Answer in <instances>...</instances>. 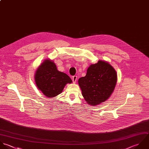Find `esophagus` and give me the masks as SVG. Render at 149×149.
Returning a JSON list of instances; mask_svg holds the SVG:
<instances>
[{
  "label": "esophagus",
  "instance_id": "esophagus-1",
  "mask_svg": "<svg viewBox=\"0 0 149 149\" xmlns=\"http://www.w3.org/2000/svg\"><path fill=\"white\" fill-rule=\"evenodd\" d=\"M72 79V81H73V82H74V83H75V82H76V81H77V76H76V75L73 76Z\"/></svg>",
  "mask_w": 149,
  "mask_h": 149
}]
</instances>
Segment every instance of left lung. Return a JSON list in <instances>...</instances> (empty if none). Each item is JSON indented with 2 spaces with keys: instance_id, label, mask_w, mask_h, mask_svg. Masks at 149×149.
<instances>
[{
  "instance_id": "obj_1",
  "label": "left lung",
  "mask_w": 149,
  "mask_h": 149,
  "mask_svg": "<svg viewBox=\"0 0 149 149\" xmlns=\"http://www.w3.org/2000/svg\"><path fill=\"white\" fill-rule=\"evenodd\" d=\"M117 81L115 69L108 62L99 60L88 68L85 77L78 79L82 96L91 106L106 102L113 93Z\"/></svg>"
}]
</instances>
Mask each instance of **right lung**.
Here are the masks:
<instances>
[{"label":"right lung","mask_w":149,"mask_h":149,"mask_svg":"<svg viewBox=\"0 0 149 149\" xmlns=\"http://www.w3.org/2000/svg\"><path fill=\"white\" fill-rule=\"evenodd\" d=\"M36 85L49 98L60 94L66 84L72 82L66 74L59 71L53 60L46 59L38 67L34 75Z\"/></svg>","instance_id":"right-lung-1"}]
</instances>
